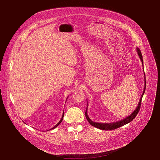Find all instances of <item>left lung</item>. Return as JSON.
<instances>
[{
    "instance_id": "8db88e82",
    "label": "left lung",
    "mask_w": 160,
    "mask_h": 160,
    "mask_svg": "<svg viewBox=\"0 0 160 160\" xmlns=\"http://www.w3.org/2000/svg\"><path fill=\"white\" fill-rule=\"evenodd\" d=\"M137 52H138V54L139 55V57L142 62V66L144 65V62H143V59H142V55L141 54V52L140 51V49L139 48H137ZM144 90H143V92H142V94L140 98V101H139V102L138 103V106H137V108H135V109L133 111V112L131 114V115H130L128 117H126L125 118L122 120H120V121H118V122H112V123H98V122H94L93 121L91 120L90 119V118L88 117V115H87V108L86 109V111H85V117L87 120V121L89 122V123L92 125L99 129H101V130H114V129H116V128H118L119 127H121L128 123H130V122H132L134 118L135 117L137 116V115H138L139 110H140V108H141V101H142V98L143 97V95L145 92V90H146V77H145V73H144ZM88 105V104H87Z\"/></svg>"
}]
</instances>
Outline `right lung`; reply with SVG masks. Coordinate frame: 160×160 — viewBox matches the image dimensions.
I'll use <instances>...</instances> for the list:
<instances>
[{
  "instance_id": "obj_1",
  "label": "right lung",
  "mask_w": 160,
  "mask_h": 160,
  "mask_svg": "<svg viewBox=\"0 0 160 160\" xmlns=\"http://www.w3.org/2000/svg\"><path fill=\"white\" fill-rule=\"evenodd\" d=\"M67 99H68V98H67ZM67 99H66V100H67ZM63 117H64V111H63V113H62V117H61V119L60 120V121H59V122H58V123H57V124H56V125H55L54 127H52V128H51L50 130H52V129H54V128H56V127H58V125H59V124L61 123V122L62 121V118H63Z\"/></svg>"
}]
</instances>
